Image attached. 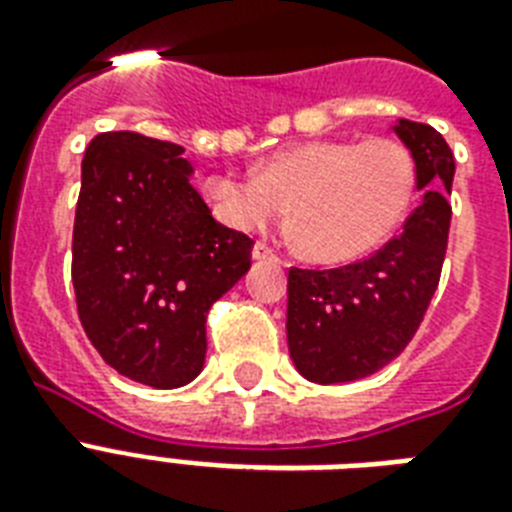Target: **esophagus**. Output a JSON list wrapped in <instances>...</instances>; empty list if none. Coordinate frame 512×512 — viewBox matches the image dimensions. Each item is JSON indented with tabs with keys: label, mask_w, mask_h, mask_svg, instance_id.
Segmentation results:
<instances>
[{
	"label": "esophagus",
	"mask_w": 512,
	"mask_h": 512,
	"mask_svg": "<svg viewBox=\"0 0 512 512\" xmlns=\"http://www.w3.org/2000/svg\"><path fill=\"white\" fill-rule=\"evenodd\" d=\"M252 257H255V260H260V263H263V260H273V263H279V255H276V252H273L268 244H260V241H257L255 249H252Z\"/></svg>",
	"instance_id": "34e87169"
}]
</instances>
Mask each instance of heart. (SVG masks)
<instances>
[{
	"label": "heart",
	"instance_id": "1",
	"mask_svg": "<svg viewBox=\"0 0 512 512\" xmlns=\"http://www.w3.org/2000/svg\"><path fill=\"white\" fill-rule=\"evenodd\" d=\"M204 199L236 231H265L292 207V239L305 257L350 263L401 225L414 199V162L388 138L311 140L271 156L257 175H209Z\"/></svg>",
	"mask_w": 512,
	"mask_h": 512
}]
</instances>
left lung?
<instances>
[{
  "label": "left lung",
  "mask_w": 512,
  "mask_h": 512,
  "mask_svg": "<svg viewBox=\"0 0 512 512\" xmlns=\"http://www.w3.org/2000/svg\"><path fill=\"white\" fill-rule=\"evenodd\" d=\"M422 201L404 231L361 263L303 271L287 284V342L295 369L319 385L380 372L409 345L441 279L452 207L454 156L428 124L398 119Z\"/></svg>",
  "instance_id": "8db88e82"
}]
</instances>
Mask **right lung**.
<instances>
[{"mask_svg": "<svg viewBox=\"0 0 512 512\" xmlns=\"http://www.w3.org/2000/svg\"><path fill=\"white\" fill-rule=\"evenodd\" d=\"M183 148L103 132L82 159L76 308L103 361L148 388L204 369L207 313L249 271L255 241L225 228L191 185Z\"/></svg>", "mask_w": 512, "mask_h": 512, "instance_id": "1", "label": "right lung"}]
</instances>
